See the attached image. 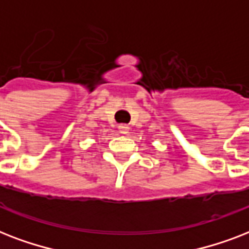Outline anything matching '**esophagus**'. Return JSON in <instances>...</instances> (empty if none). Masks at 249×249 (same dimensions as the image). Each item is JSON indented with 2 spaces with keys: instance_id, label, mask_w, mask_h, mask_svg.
Returning <instances> with one entry per match:
<instances>
[{
  "instance_id": "1",
  "label": "esophagus",
  "mask_w": 249,
  "mask_h": 249,
  "mask_svg": "<svg viewBox=\"0 0 249 249\" xmlns=\"http://www.w3.org/2000/svg\"><path fill=\"white\" fill-rule=\"evenodd\" d=\"M119 132L121 133V134H126V133L129 132V126L126 124H121V125H119Z\"/></svg>"
}]
</instances>
